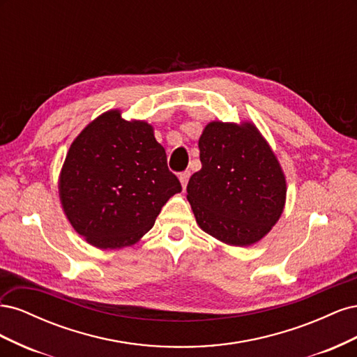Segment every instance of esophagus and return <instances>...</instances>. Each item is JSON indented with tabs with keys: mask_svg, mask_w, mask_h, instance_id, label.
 Segmentation results:
<instances>
[{
	"mask_svg": "<svg viewBox=\"0 0 357 357\" xmlns=\"http://www.w3.org/2000/svg\"><path fill=\"white\" fill-rule=\"evenodd\" d=\"M189 177H190V171L189 169H185V171H181L180 174H178V178H180V181H181V186L186 189V186H188V181H189Z\"/></svg>",
	"mask_w": 357,
	"mask_h": 357,
	"instance_id": "esophagus-1",
	"label": "esophagus"
}]
</instances>
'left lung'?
<instances>
[{
	"mask_svg": "<svg viewBox=\"0 0 357 357\" xmlns=\"http://www.w3.org/2000/svg\"><path fill=\"white\" fill-rule=\"evenodd\" d=\"M202 168L188 183L201 229L231 245H250L282 215L286 180L252 123L213 122L199 138Z\"/></svg>",
	"mask_w": 357,
	"mask_h": 357,
	"instance_id": "1",
	"label": "left lung"
}]
</instances>
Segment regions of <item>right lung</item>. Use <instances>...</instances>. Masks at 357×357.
<instances>
[{
  "instance_id": "1",
  "label": "right lung",
  "mask_w": 357,
  "mask_h": 357,
  "mask_svg": "<svg viewBox=\"0 0 357 357\" xmlns=\"http://www.w3.org/2000/svg\"><path fill=\"white\" fill-rule=\"evenodd\" d=\"M181 192L167 153L146 122L107 112L74 139L59 177L73 228L100 248L131 245L152 229L165 202Z\"/></svg>"
}]
</instances>
